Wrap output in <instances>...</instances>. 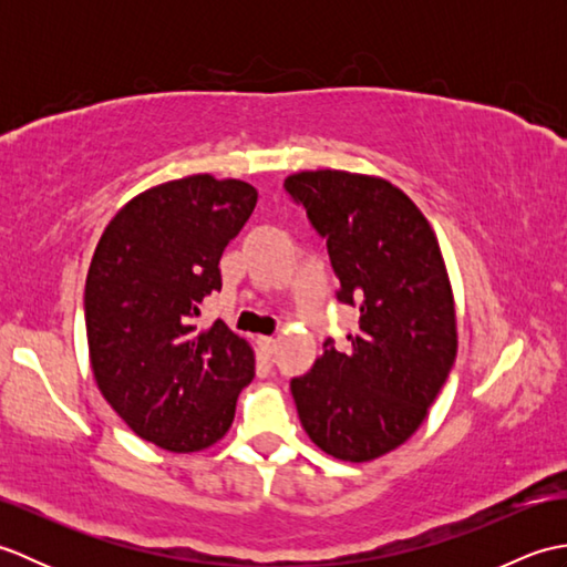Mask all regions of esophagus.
Wrapping results in <instances>:
<instances>
[{"label":"esophagus","mask_w":567,"mask_h":567,"mask_svg":"<svg viewBox=\"0 0 567 567\" xmlns=\"http://www.w3.org/2000/svg\"><path fill=\"white\" fill-rule=\"evenodd\" d=\"M258 348L260 351L265 353V355H272L275 353V346H277V341L272 339V336H258Z\"/></svg>","instance_id":"34e87169"}]
</instances>
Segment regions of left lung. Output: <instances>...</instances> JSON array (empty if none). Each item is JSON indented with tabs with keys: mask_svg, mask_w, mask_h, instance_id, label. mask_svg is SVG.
Here are the masks:
<instances>
[{
	"mask_svg": "<svg viewBox=\"0 0 567 567\" xmlns=\"http://www.w3.org/2000/svg\"><path fill=\"white\" fill-rule=\"evenodd\" d=\"M327 238L339 299L360 311L343 351L329 339L290 390L307 436L339 461L368 463L426 419L455 363L449 270L426 216L375 175L302 171L285 179Z\"/></svg>",
	"mask_w": 567,
	"mask_h": 567,
	"instance_id": "left-lung-1",
	"label": "left lung"
}]
</instances>
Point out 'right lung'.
Wrapping results in <instances>:
<instances>
[{
	"instance_id": "add662e5",
	"label": "right lung",
	"mask_w": 567,
	"mask_h": 567,
	"mask_svg": "<svg viewBox=\"0 0 567 567\" xmlns=\"http://www.w3.org/2000/svg\"><path fill=\"white\" fill-rule=\"evenodd\" d=\"M256 202L244 179H171L126 202L94 248L84 282L94 380L136 436L171 453L224 439L256 375L246 339L224 321L195 323Z\"/></svg>"
}]
</instances>
